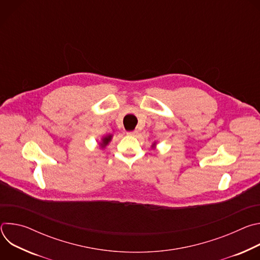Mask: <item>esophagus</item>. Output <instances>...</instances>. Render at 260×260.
Instances as JSON below:
<instances>
[{"label": "esophagus", "instance_id": "34e87169", "mask_svg": "<svg viewBox=\"0 0 260 260\" xmlns=\"http://www.w3.org/2000/svg\"><path fill=\"white\" fill-rule=\"evenodd\" d=\"M137 134H138V131H136V129H135V131H131V132H127V133H126V135H127V136H136Z\"/></svg>", "mask_w": 260, "mask_h": 260}]
</instances>
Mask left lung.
<instances>
[{
    "label": "left lung",
    "mask_w": 260,
    "mask_h": 260,
    "mask_svg": "<svg viewBox=\"0 0 260 260\" xmlns=\"http://www.w3.org/2000/svg\"><path fill=\"white\" fill-rule=\"evenodd\" d=\"M152 147H154V148L156 147V143L155 142H154V144H152Z\"/></svg>",
    "instance_id": "left-lung-1"
}]
</instances>
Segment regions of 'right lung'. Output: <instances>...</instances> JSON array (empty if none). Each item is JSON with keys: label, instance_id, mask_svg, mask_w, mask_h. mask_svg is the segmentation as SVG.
<instances>
[{"label": "right lung", "instance_id": "right-lung-1", "mask_svg": "<svg viewBox=\"0 0 260 260\" xmlns=\"http://www.w3.org/2000/svg\"><path fill=\"white\" fill-rule=\"evenodd\" d=\"M112 137H113L112 135H107V136L103 137L102 140H101V142H100L101 147H102V148H105V147L111 142V140H112Z\"/></svg>", "mask_w": 260, "mask_h": 260}]
</instances>
